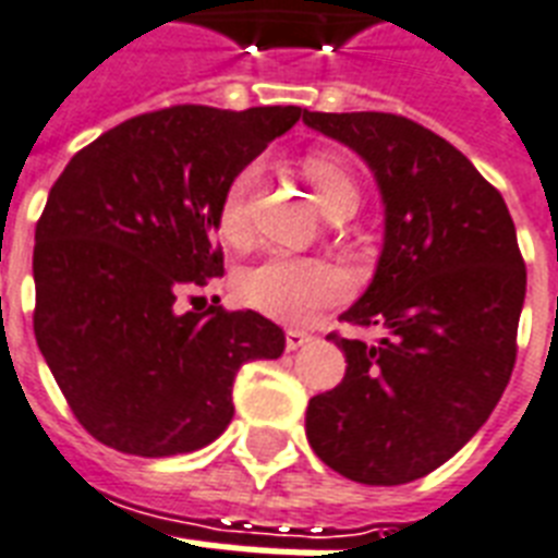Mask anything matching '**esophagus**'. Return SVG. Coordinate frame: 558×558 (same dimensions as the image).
<instances>
[{"instance_id": "esophagus-1", "label": "esophagus", "mask_w": 558, "mask_h": 558, "mask_svg": "<svg viewBox=\"0 0 558 558\" xmlns=\"http://www.w3.org/2000/svg\"><path fill=\"white\" fill-rule=\"evenodd\" d=\"M310 341H312V335L303 332V329H289L287 332V350L289 352L301 350V347H306Z\"/></svg>"}]
</instances>
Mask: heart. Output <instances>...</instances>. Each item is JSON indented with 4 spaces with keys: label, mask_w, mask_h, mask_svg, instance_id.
Instances as JSON below:
<instances>
[{
    "label": "heart",
    "mask_w": 558,
    "mask_h": 558,
    "mask_svg": "<svg viewBox=\"0 0 558 558\" xmlns=\"http://www.w3.org/2000/svg\"><path fill=\"white\" fill-rule=\"evenodd\" d=\"M301 171L310 180L324 215L338 206H357V183L341 157L329 151H312L301 160ZM257 180H260V162H246L226 183L220 208H217V229L229 243H246L248 197L255 192ZM234 289L240 301L264 312L266 318L301 324V320H310L315 312L341 301L350 289V280L338 266L326 260L269 255L260 264L240 271Z\"/></svg>",
    "instance_id": "1"
}]
</instances>
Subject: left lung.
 <instances>
[{"instance_id":"left-lung-1","label":"left lung","mask_w":558,"mask_h":558,"mask_svg":"<svg viewBox=\"0 0 558 558\" xmlns=\"http://www.w3.org/2000/svg\"><path fill=\"white\" fill-rule=\"evenodd\" d=\"M303 122L369 166L384 246L341 318L381 341L329 335L347 375L306 407V438L335 473L392 487L433 473L482 429L515 364L524 271L505 197L447 140L381 111Z\"/></svg>"}]
</instances>
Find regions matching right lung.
Segmentation results:
<instances>
[{
  "instance_id": "1",
  "label": "right lung",
  "mask_w": 558,
  "mask_h": 558,
  "mask_svg": "<svg viewBox=\"0 0 558 558\" xmlns=\"http://www.w3.org/2000/svg\"><path fill=\"white\" fill-rule=\"evenodd\" d=\"M298 106L140 114L76 151L36 223L34 332L90 436L129 456L201 450L234 415L238 369L287 335L252 310L180 312L223 275L226 183L301 120Z\"/></svg>"
}]
</instances>
